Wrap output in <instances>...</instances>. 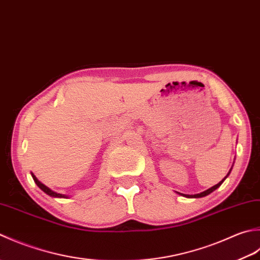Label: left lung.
Instances as JSON below:
<instances>
[{"instance_id": "left-lung-1", "label": "left lung", "mask_w": 260, "mask_h": 260, "mask_svg": "<svg viewBox=\"0 0 260 260\" xmlns=\"http://www.w3.org/2000/svg\"><path fill=\"white\" fill-rule=\"evenodd\" d=\"M231 169H232V167H231ZM231 169H230V171H229V173H228L226 174V176L223 178V179H222V181L220 182V183H218V184H216V185H214V186H212V187H210L209 189H206V190H204V192H201V193H199V194H194V195H188V194H182V193H178L179 195H182V197H184V198H189V199H199V198H204V197H206V195H209L210 193H212V192H213V190H215L216 188H218V187H220L221 186V184L222 183H223L224 182V179L228 177V176H229V174L231 173Z\"/></svg>"}]
</instances>
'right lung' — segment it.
<instances>
[{"mask_svg": "<svg viewBox=\"0 0 260 260\" xmlns=\"http://www.w3.org/2000/svg\"><path fill=\"white\" fill-rule=\"evenodd\" d=\"M31 176H32L35 183L37 184V186H38L41 190H44V192H45L46 194H48L49 197H52V198H60V199H68V198H70V197H68V195L56 193V192H54V190H52V189H50L49 187H47L45 184H42V183L39 181V179L35 176L34 173H31Z\"/></svg>", "mask_w": 260, "mask_h": 260, "instance_id": "add662e5", "label": "right lung"}]
</instances>
